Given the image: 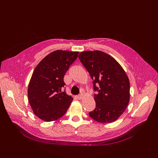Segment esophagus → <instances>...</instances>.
Segmentation results:
<instances>
[{"label": "esophagus", "instance_id": "34e87169", "mask_svg": "<svg viewBox=\"0 0 158 158\" xmlns=\"http://www.w3.org/2000/svg\"><path fill=\"white\" fill-rule=\"evenodd\" d=\"M82 98H83V95H82V94H80V95H77V98H78V99H82Z\"/></svg>", "mask_w": 158, "mask_h": 158}]
</instances>
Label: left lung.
I'll list each match as a JSON object with an SVG mask.
<instances>
[{
	"label": "left lung",
	"instance_id": "1",
	"mask_svg": "<svg viewBox=\"0 0 158 158\" xmlns=\"http://www.w3.org/2000/svg\"><path fill=\"white\" fill-rule=\"evenodd\" d=\"M78 58L93 80L95 108L89 116L99 123H112L126 110L130 83L118 62L100 51L81 52Z\"/></svg>",
	"mask_w": 158,
	"mask_h": 158
}]
</instances>
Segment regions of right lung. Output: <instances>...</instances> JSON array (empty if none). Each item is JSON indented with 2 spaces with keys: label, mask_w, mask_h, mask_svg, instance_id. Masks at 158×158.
Wrapping results in <instances>:
<instances>
[{
  "label": "right lung",
  "mask_w": 158,
  "mask_h": 158,
  "mask_svg": "<svg viewBox=\"0 0 158 158\" xmlns=\"http://www.w3.org/2000/svg\"><path fill=\"white\" fill-rule=\"evenodd\" d=\"M79 52L56 50L47 55L33 71L28 85V100L33 113L47 122L57 120L67 111L73 98L63 89L64 76Z\"/></svg>",
  "instance_id": "add662e5"
}]
</instances>
